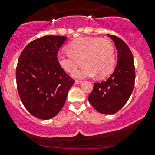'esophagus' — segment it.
I'll use <instances>...</instances> for the list:
<instances>
[{
	"mask_svg": "<svg viewBox=\"0 0 155 155\" xmlns=\"http://www.w3.org/2000/svg\"><path fill=\"white\" fill-rule=\"evenodd\" d=\"M81 83H82V81H80V80L75 81V84H76V85H80Z\"/></svg>",
	"mask_w": 155,
	"mask_h": 155,
	"instance_id": "obj_1",
	"label": "esophagus"
}]
</instances>
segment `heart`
<instances>
[{
	"instance_id": "1",
	"label": "heart",
	"mask_w": 155,
	"mask_h": 155,
	"mask_svg": "<svg viewBox=\"0 0 155 155\" xmlns=\"http://www.w3.org/2000/svg\"><path fill=\"white\" fill-rule=\"evenodd\" d=\"M68 53L58 52L57 62L65 72L72 73L80 65L84 66L73 74L75 78L84 79L108 76L115 64L113 45L109 40L101 37H82L67 46Z\"/></svg>"
}]
</instances>
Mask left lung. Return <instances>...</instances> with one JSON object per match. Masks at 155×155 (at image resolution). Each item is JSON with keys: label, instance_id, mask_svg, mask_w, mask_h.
<instances>
[{"label": "left lung", "instance_id": "1", "mask_svg": "<svg viewBox=\"0 0 155 155\" xmlns=\"http://www.w3.org/2000/svg\"><path fill=\"white\" fill-rule=\"evenodd\" d=\"M115 43L118 60L115 70L106 81L94 83L88 101L97 112L112 115L127 102L134 89L135 68L132 52L121 39L107 34Z\"/></svg>", "mask_w": 155, "mask_h": 155}]
</instances>
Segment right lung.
<instances>
[{"instance_id": "add662e5", "label": "right lung", "mask_w": 155, "mask_h": 155, "mask_svg": "<svg viewBox=\"0 0 155 155\" xmlns=\"http://www.w3.org/2000/svg\"><path fill=\"white\" fill-rule=\"evenodd\" d=\"M67 39L40 37L30 43L18 58L16 83L20 99L30 113L40 119H50L60 112L75 82L57 62L58 51Z\"/></svg>"}]
</instances>
